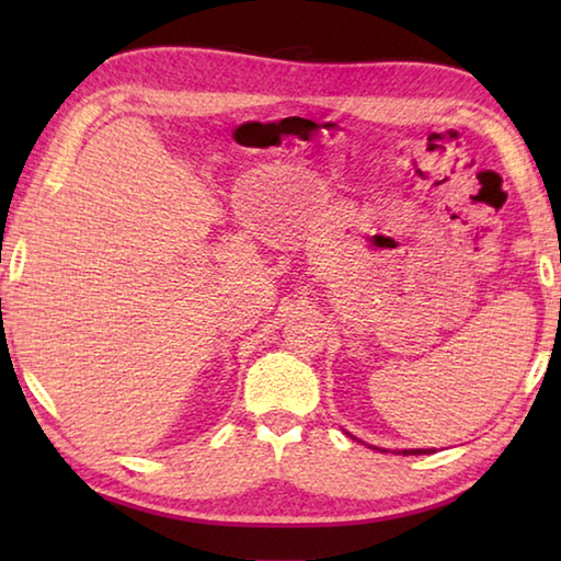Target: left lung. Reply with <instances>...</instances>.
<instances>
[{"label":"left lung","mask_w":561,"mask_h":561,"mask_svg":"<svg viewBox=\"0 0 561 561\" xmlns=\"http://www.w3.org/2000/svg\"><path fill=\"white\" fill-rule=\"evenodd\" d=\"M431 450H403L401 455H428Z\"/></svg>","instance_id":"obj_1"}]
</instances>
